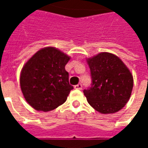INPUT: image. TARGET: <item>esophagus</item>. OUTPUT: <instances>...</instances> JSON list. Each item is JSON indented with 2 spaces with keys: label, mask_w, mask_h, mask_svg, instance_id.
Returning <instances> with one entry per match:
<instances>
[{
  "label": "esophagus",
  "mask_w": 148,
  "mask_h": 148,
  "mask_svg": "<svg viewBox=\"0 0 148 148\" xmlns=\"http://www.w3.org/2000/svg\"><path fill=\"white\" fill-rule=\"evenodd\" d=\"M82 84H77L76 86H74V89H76V90H82Z\"/></svg>",
  "instance_id": "esophagus-1"
}]
</instances>
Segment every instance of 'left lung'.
<instances>
[{
    "label": "left lung",
    "mask_w": 148,
    "mask_h": 148,
    "mask_svg": "<svg viewBox=\"0 0 148 148\" xmlns=\"http://www.w3.org/2000/svg\"><path fill=\"white\" fill-rule=\"evenodd\" d=\"M91 86L84 90L87 101L103 114L115 113L127 104L133 88V77L116 55L101 52L87 59Z\"/></svg>",
    "instance_id": "obj_1"
}]
</instances>
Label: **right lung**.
Returning a JSON list of instances; mask_svg holds the SVG:
<instances>
[{
	"label": "right lung",
	"mask_w": 148,
	"mask_h": 148,
	"mask_svg": "<svg viewBox=\"0 0 148 148\" xmlns=\"http://www.w3.org/2000/svg\"><path fill=\"white\" fill-rule=\"evenodd\" d=\"M71 57L53 47L40 49L22 68L21 91L33 109L48 112L66 101L74 87L65 70Z\"/></svg>",
	"instance_id": "right-lung-1"
}]
</instances>
